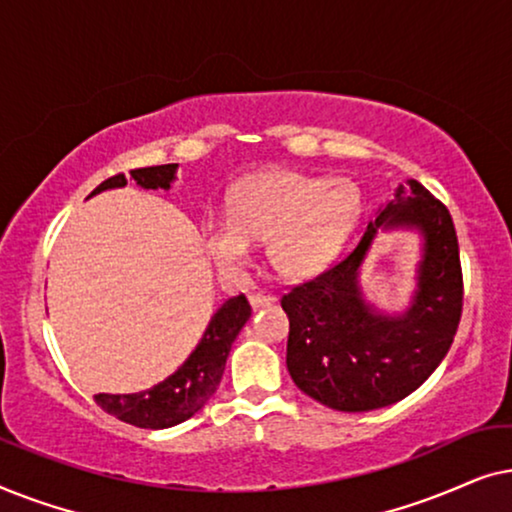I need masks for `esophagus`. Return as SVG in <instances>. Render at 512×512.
Listing matches in <instances>:
<instances>
[{
    "label": "esophagus",
    "instance_id": "esophagus-1",
    "mask_svg": "<svg viewBox=\"0 0 512 512\" xmlns=\"http://www.w3.org/2000/svg\"><path fill=\"white\" fill-rule=\"evenodd\" d=\"M272 303H275V298L272 296H261V293H254V296H249V305L251 310H263V307H270Z\"/></svg>",
    "mask_w": 512,
    "mask_h": 512
}]
</instances>
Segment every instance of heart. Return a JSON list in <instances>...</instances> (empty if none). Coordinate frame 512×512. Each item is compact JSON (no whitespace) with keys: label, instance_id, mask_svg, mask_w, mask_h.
<instances>
[{"label":"heart","instance_id":"heart-1","mask_svg":"<svg viewBox=\"0 0 512 512\" xmlns=\"http://www.w3.org/2000/svg\"><path fill=\"white\" fill-rule=\"evenodd\" d=\"M359 209V193L347 184L291 170L261 172L235 188L228 216L205 219L202 235L221 268H244L251 244L270 242L277 275L305 282L340 256Z\"/></svg>","mask_w":512,"mask_h":512}]
</instances>
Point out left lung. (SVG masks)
<instances>
[{"label": "left lung", "mask_w": 512, "mask_h": 512, "mask_svg": "<svg viewBox=\"0 0 512 512\" xmlns=\"http://www.w3.org/2000/svg\"><path fill=\"white\" fill-rule=\"evenodd\" d=\"M382 232L418 237L416 286L403 311L368 301L362 263ZM461 265L452 216L419 181L398 184L345 261L282 298L286 368L326 408L368 412L412 394L445 359L461 317Z\"/></svg>", "instance_id": "8db88e82"}]
</instances>
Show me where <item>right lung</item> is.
Instances as JSON below:
<instances>
[{"instance_id":"obj_1","label":"right lung","mask_w":512,"mask_h":512,"mask_svg":"<svg viewBox=\"0 0 512 512\" xmlns=\"http://www.w3.org/2000/svg\"><path fill=\"white\" fill-rule=\"evenodd\" d=\"M177 170L179 163L142 167V170H132L130 177L144 191H170L177 181ZM125 184H128L125 174H116L102 181L88 198L114 191V188H125ZM249 317L251 307L244 296L223 300V305L209 319L198 345L170 377L137 394H97L95 403L121 422L142 426V429H170L186 422L214 396L226 370L230 347Z\"/></svg>"}]
</instances>
